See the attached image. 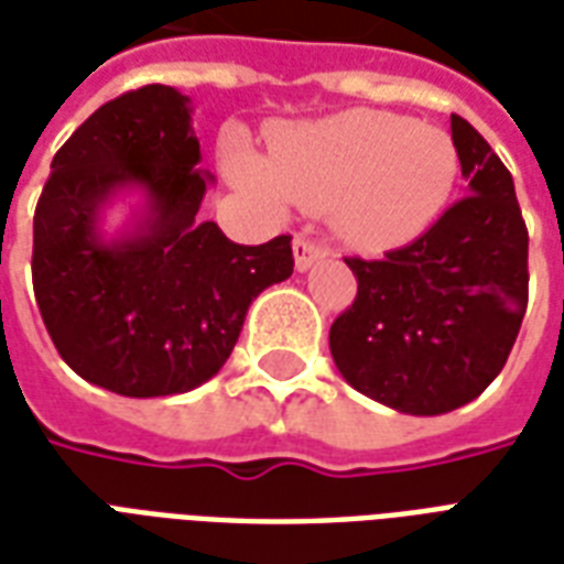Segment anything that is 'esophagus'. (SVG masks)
Returning a JSON list of instances; mask_svg holds the SVG:
<instances>
[{
    "instance_id": "1",
    "label": "esophagus",
    "mask_w": 564,
    "mask_h": 564,
    "mask_svg": "<svg viewBox=\"0 0 564 564\" xmlns=\"http://www.w3.org/2000/svg\"><path fill=\"white\" fill-rule=\"evenodd\" d=\"M324 256H327V247H321V243L308 240V237H294V264H297L300 273L308 270V267L321 261Z\"/></svg>"
}]
</instances>
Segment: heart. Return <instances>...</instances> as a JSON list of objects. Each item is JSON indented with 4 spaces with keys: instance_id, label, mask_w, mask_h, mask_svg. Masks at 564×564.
<instances>
[{
    "instance_id": "heart-1",
    "label": "heart",
    "mask_w": 564,
    "mask_h": 564,
    "mask_svg": "<svg viewBox=\"0 0 564 564\" xmlns=\"http://www.w3.org/2000/svg\"><path fill=\"white\" fill-rule=\"evenodd\" d=\"M228 181L270 210L297 202L329 210L338 237L362 252L404 247L437 223L458 184L446 130L378 109H350L276 133L273 163L231 137Z\"/></svg>"
}]
</instances>
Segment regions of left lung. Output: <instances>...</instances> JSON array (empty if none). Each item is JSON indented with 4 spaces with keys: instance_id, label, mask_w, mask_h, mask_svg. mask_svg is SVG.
<instances>
[{
    "instance_id": "1",
    "label": "left lung",
    "mask_w": 564,
    "mask_h": 564,
    "mask_svg": "<svg viewBox=\"0 0 564 564\" xmlns=\"http://www.w3.org/2000/svg\"><path fill=\"white\" fill-rule=\"evenodd\" d=\"M452 142L469 196L380 261L345 258L357 300L329 327L341 378L413 416L464 408L490 387L529 300V235L511 172L460 116Z\"/></svg>"
}]
</instances>
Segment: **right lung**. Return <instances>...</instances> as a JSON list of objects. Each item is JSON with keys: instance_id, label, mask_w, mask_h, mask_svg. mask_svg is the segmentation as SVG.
I'll use <instances>...</instances> for the list:
<instances>
[{"instance_id": "obj_1", "label": "right lung", "mask_w": 564, "mask_h": 564, "mask_svg": "<svg viewBox=\"0 0 564 564\" xmlns=\"http://www.w3.org/2000/svg\"><path fill=\"white\" fill-rule=\"evenodd\" d=\"M189 97L142 86L116 97L58 148L35 207L32 285L46 333L76 375L127 398L177 395L226 366L249 303L294 273L291 237L261 247L198 223L210 175ZM142 188L130 236L106 241L99 210Z\"/></svg>"}]
</instances>
